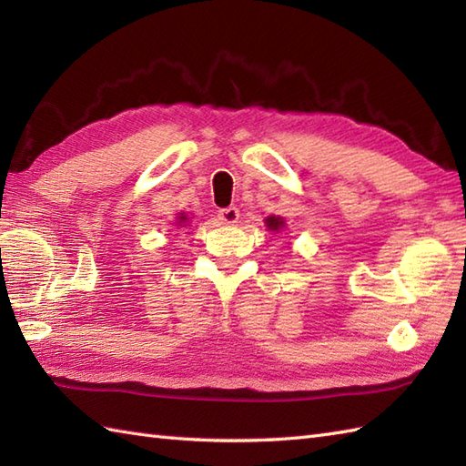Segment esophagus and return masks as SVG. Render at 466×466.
Here are the masks:
<instances>
[{
	"instance_id": "obj_1",
	"label": "esophagus",
	"mask_w": 466,
	"mask_h": 466,
	"mask_svg": "<svg viewBox=\"0 0 466 466\" xmlns=\"http://www.w3.org/2000/svg\"><path fill=\"white\" fill-rule=\"evenodd\" d=\"M238 218H240V210H238L236 207H228V208H222L218 212V220L220 224L224 226H234L238 222Z\"/></svg>"
}]
</instances>
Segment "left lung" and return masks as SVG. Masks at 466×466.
<instances>
[{"label":"left lung","mask_w":466,"mask_h":466,"mask_svg":"<svg viewBox=\"0 0 466 466\" xmlns=\"http://www.w3.org/2000/svg\"><path fill=\"white\" fill-rule=\"evenodd\" d=\"M264 222H266V228H268L269 232H274V234L286 228V220L282 218V216H268V218H266Z\"/></svg>","instance_id":"left-lung-1"}]
</instances>
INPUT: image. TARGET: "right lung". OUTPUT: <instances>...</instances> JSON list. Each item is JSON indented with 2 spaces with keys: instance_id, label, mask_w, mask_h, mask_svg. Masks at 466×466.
Here are the masks:
<instances>
[{
  "instance_id": "add662e5",
  "label": "right lung",
  "mask_w": 466,
  "mask_h": 466,
  "mask_svg": "<svg viewBox=\"0 0 466 466\" xmlns=\"http://www.w3.org/2000/svg\"><path fill=\"white\" fill-rule=\"evenodd\" d=\"M187 222H188V216L184 214V212H180L178 218H177V226H187Z\"/></svg>"
}]
</instances>
